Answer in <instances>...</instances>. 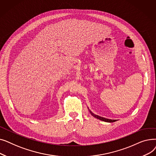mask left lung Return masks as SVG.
<instances>
[{
    "label": "left lung",
    "instance_id": "8db88e82",
    "mask_svg": "<svg viewBox=\"0 0 156 156\" xmlns=\"http://www.w3.org/2000/svg\"><path fill=\"white\" fill-rule=\"evenodd\" d=\"M88 111H90V114H92V115L94 118H97V119H100V120H101V121H105V122H115V121H116V119H107V118H103V117L99 116H98V115H96V114H94V113H93L90 110V109H88Z\"/></svg>",
    "mask_w": 156,
    "mask_h": 156
}]
</instances>
